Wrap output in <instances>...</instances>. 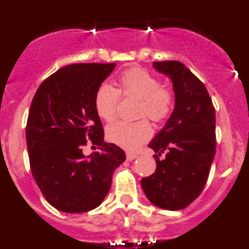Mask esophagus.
<instances>
[{
	"instance_id": "esophagus-1",
	"label": "esophagus",
	"mask_w": 249,
	"mask_h": 249,
	"mask_svg": "<svg viewBox=\"0 0 249 249\" xmlns=\"http://www.w3.org/2000/svg\"><path fill=\"white\" fill-rule=\"evenodd\" d=\"M126 157H127V160H136V158L138 157V153H136V152H127L126 153Z\"/></svg>"
}]
</instances>
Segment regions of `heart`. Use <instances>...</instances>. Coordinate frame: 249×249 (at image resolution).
<instances>
[{
  "label": "heart",
  "instance_id": "heart-1",
  "mask_svg": "<svg viewBox=\"0 0 249 249\" xmlns=\"http://www.w3.org/2000/svg\"><path fill=\"white\" fill-rule=\"evenodd\" d=\"M121 92L126 97L140 98L141 117L147 116L155 122H162L171 114L175 94L167 87L160 86L157 77L143 68H131L121 76ZM120 91L108 83H102L94 93V109L101 120L112 122L117 114ZM152 136L148 121L116 122L107 128V138L112 143L123 148H136Z\"/></svg>",
  "mask_w": 249,
  "mask_h": 249
}]
</instances>
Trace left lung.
I'll list each match as a JSON object with an SVG mask.
<instances>
[{
	"mask_svg": "<svg viewBox=\"0 0 249 249\" xmlns=\"http://www.w3.org/2000/svg\"><path fill=\"white\" fill-rule=\"evenodd\" d=\"M156 71L171 80L175 109L149 147L156 171L141 179L144 195L155 206L178 211L203 191L215 153V112L203 83L181 62H153ZM162 153L166 157L159 160Z\"/></svg>",
	"mask_w": 249,
	"mask_h": 249,
	"instance_id": "1",
	"label": "left lung"
}]
</instances>
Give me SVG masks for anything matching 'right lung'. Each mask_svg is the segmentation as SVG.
<instances>
[{"mask_svg": "<svg viewBox=\"0 0 249 249\" xmlns=\"http://www.w3.org/2000/svg\"><path fill=\"white\" fill-rule=\"evenodd\" d=\"M116 63H76L43 81L35 94L26 127L31 172L46 201L61 212H89L108 193L123 149L103 141L94 93ZM101 152L86 158L87 140Z\"/></svg>", "mask_w": 249, "mask_h": 249, "instance_id": "1", "label": "right lung"}]
</instances>
